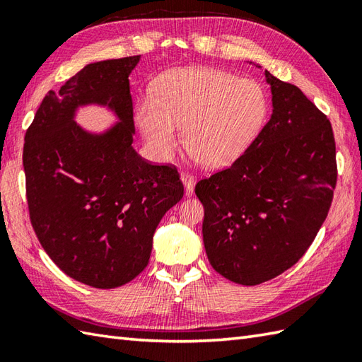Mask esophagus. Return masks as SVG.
Returning a JSON list of instances; mask_svg holds the SVG:
<instances>
[{
    "label": "esophagus",
    "instance_id": "obj_1",
    "mask_svg": "<svg viewBox=\"0 0 362 362\" xmlns=\"http://www.w3.org/2000/svg\"><path fill=\"white\" fill-rule=\"evenodd\" d=\"M180 179H182L183 187H185V193H187V194L193 193V191H194V185H196V177H194L193 174L185 173V174L180 175Z\"/></svg>",
    "mask_w": 362,
    "mask_h": 362
}]
</instances>
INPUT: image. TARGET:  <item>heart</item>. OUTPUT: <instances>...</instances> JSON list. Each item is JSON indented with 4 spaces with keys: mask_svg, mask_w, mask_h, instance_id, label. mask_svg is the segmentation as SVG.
I'll return each instance as SVG.
<instances>
[{
    "mask_svg": "<svg viewBox=\"0 0 362 362\" xmlns=\"http://www.w3.org/2000/svg\"><path fill=\"white\" fill-rule=\"evenodd\" d=\"M269 99L258 81L214 68L165 73L135 105V122L146 148L168 161L179 146L209 168L224 166L252 143L266 119Z\"/></svg>",
    "mask_w": 362,
    "mask_h": 362,
    "instance_id": "b5f03b06",
    "label": "heart"
}]
</instances>
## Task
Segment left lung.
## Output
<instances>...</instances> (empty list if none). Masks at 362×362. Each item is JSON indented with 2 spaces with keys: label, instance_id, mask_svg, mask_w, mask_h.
<instances>
[{
  "label": "left lung",
  "instance_id": "obj_1",
  "mask_svg": "<svg viewBox=\"0 0 362 362\" xmlns=\"http://www.w3.org/2000/svg\"><path fill=\"white\" fill-rule=\"evenodd\" d=\"M272 115L232 166L202 179L204 245L214 271L253 286L288 271L324 224L337 180L332 122L302 90L264 71Z\"/></svg>",
  "mask_w": 362,
  "mask_h": 362
}]
</instances>
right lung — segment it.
I'll return each mask as SVG.
<instances>
[{"instance_id": "obj_1", "label": "right lung", "mask_w": 362, "mask_h": 362, "mask_svg": "<svg viewBox=\"0 0 362 362\" xmlns=\"http://www.w3.org/2000/svg\"><path fill=\"white\" fill-rule=\"evenodd\" d=\"M140 56L88 64L49 90L25 135L29 218L60 271L98 289L132 281L148 266L152 236L183 197L173 165H152L134 143L129 74ZM107 105L119 124L90 134L75 124L81 105Z\"/></svg>"}]
</instances>
